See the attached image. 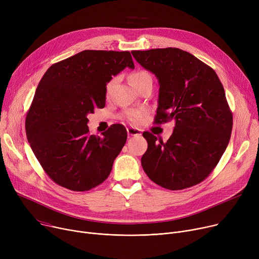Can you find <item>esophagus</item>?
I'll use <instances>...</instances> for the list:
<instances>
[{
  "instance_id": "obj_1",
  "label": "esophagus",
  "mask_w": 259,
  "mask_h": 259,
  "mask_svg": "<svg viewBox=\"0 0 259 259\" xmlns=\"http://www.w3.org/2000/svg\"><path fill=\"white\" fill-rule=\"evenodd\" d=\"M127 132H128V134L131 135V136H135V135L140 136V135H142V130L137 129V128H133V127H129V128L127 129Z\"/></svg>"
}]
</instances>
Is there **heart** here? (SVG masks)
Wrapping results in <instances>:
<instances>
[{
	"instance_id": "1",
	"label": "heart",
	"mask_w": 259,
	"mask_h": 259,
	"mask_svg": "<svg viewBox=\"0 0 259 259\" xmlns=\"http://www.w3.org/2000/svg\"><path fill=\"white\" fill-rule=\"evenodd\" d=\"M129 80L135 89H138L140 85L144 84L146 81L152 80V76L149 72L145 71V70H137V71H134L130 74ZM115 81H116V78H112L107 82L106 88H105L106 97H109L111 90H112ZM146 115H147V110L146 109H128V110L124 111L123 114H122V116L124 117L126 121H128L132 124L140 123L145 119Z\"/></svg>"
}]
</instances>
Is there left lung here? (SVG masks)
<instances>
[{"instance_id": "1", "label": "left lung", "mask_w": 259, "mask_h": 259, "mask_svg": "<svg viewBox=\"0 0 259 259\" xmlns=\"http://www.w3.org/2000/svg\"><path fill=\"white\" fill-rule=\"evenodd\" d=\"M131 53L160 84L154 123H176L166 143L144 132L148 142L142 157L145 172L169 190L201 183L220 161L232 130V112L218 75L213 68L180 49Z\"/></svg>"}]
</instances>
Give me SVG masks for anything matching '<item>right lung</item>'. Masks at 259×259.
I'll return each mask as SVG.
<instances>
[{"label":"right lung","instance_id":"1","mask_svg":"<svg viewBox=\"0 0 259 259\" xmlns=\"http://www.w3.org/2000/svg\"><path fill=\"white\" fill-rule=\"evenodd\" d=\"M134 68L129 52L83 51L52 65L41 78L26 117L28 142L56 184L88 191L102 184L127 140L111 125L91 135L88 114L105 106V88L123 69Z\"/></svg>","mask_w":259,"mask_h":259}]
</instances>
